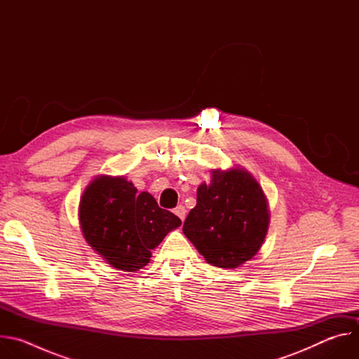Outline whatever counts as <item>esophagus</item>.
Wrapping results in <instances>:
<instances>
[{"instance_id": "34e87169", "label": "esophagus", "mask_w": 359, "mask_h": 359, "mask_svg": "<svg viewBox=\"0 0 359 359\" xmlns=\"http://www.w3.org/2000/svg\"><path fill=\"white\" fill-rule=\"evenodd\" d=\"M175 215L183 222L184 220V217H186V208L184 206H182V204H180V206H177L176 209H175Z\"/></svg>"}]
</instances>
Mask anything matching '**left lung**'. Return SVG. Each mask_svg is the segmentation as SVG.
I'll use <instances>...</instances> for the list:
<instances>
[{
  "label": "left lung",
  "instance_id": "1",
  "mask_svg": "<svg viewBox=\"0 0 359 359\" xmlns=\"http://www.w3.org/2000/svg\"><path fill=\"white\" fill-rule=\"evenodd\" d=\"M269 229L267 200L260 184L241 169L213 172L197 189V203L183 233L208 263L236 269L251 260Z\"/></svg>",
  "mask_w": 359,
  "mask_h": 359
}]
</instances>
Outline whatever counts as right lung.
<instances>
[{
  "instance_id": "1",
  "label": "right lung",
  "mask_w": 359,
  "mask_h": 359,
  "mask_svg": "<svg viewBox=\"0 0 359 359\" xmlns=\"http://www.w3.org/2000/svg\"><path fill=\"white\" fill-rule=\"evenodd\" d=\"M82 233L90 247L112 267L125 271L143 269L151 250L182 220L161 209L151 194L125 177H96L79 204Z\"/></svg>"
}]
</instances>
